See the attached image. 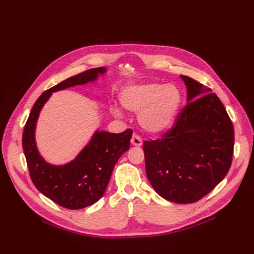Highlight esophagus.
<instances>
[{
    "instance_id": "esophagus-1",
    "label": "esophagus",
    "mask_w": 254,
    "mask_h": 254,
    "mask_svg": "<svg viewBox=\"0 0 254 254\" xmlns=\"http://www.w3.org/2000/svg\"><path fill=\"white\" fill-rule=\"evenodd\" d=\"M130 141H131V143L133 144V146H136V147H140L141 144H142L141 137H140L137 133H133V134H132Z\"/></svg>"
}]
</instances>
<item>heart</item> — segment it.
Here are the masks:
<instances>
[{"label":"heart","mask_w":254,"mask_h":254,"mask_svg":"<svg viewBox=\"0 0 254 254\" xmlns=\"http://www.w3.org/2000/svg\"><path fill=\"white\" fill-rule=\"evenodd\" d=\"M182 100L179 88L173 84L147 83L127 88L121 103L127 111L138 114L140 127L150 132L168 128L174 122ZM116 115H121L119 111Z\"/></svg>","instance_id":"obj_1"}]
</instances>
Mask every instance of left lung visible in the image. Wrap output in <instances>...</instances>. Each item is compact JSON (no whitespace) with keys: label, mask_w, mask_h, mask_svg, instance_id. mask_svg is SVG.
<instances>
[{"label":"left lung","mask_w":254,"mask_h":254,"mask_svg":"<svg viewBox=\"0 0 254 254\" xmlns=\"http://www.w3.org/2000/svg\"><path fill=\"white\" fill-rule=\"evenodd\" d=\"M187 104L158 139L144 140L148 179L171 202L194 203L227 175L233 157L234 128L219 97L197 80L181 75Z\"/></svg>","instance_id":"1"}]
</instances>
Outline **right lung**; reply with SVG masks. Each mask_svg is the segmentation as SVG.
Returning a JSON list of instances; mask_svg holds the SVG:
<instances>
[{
    "mask_svg": "<svg viewBox=\"0 0 254 254\" xmlns=\"http://www.w3.org/2000/svg\"><path fill=\"white\" fill-rule=\"evenodd\" d=\"M104 72L102 67L88 69L43 92L36 100L24 127L22 144L33 184L43 195L67 209L85 208L102 197L117 162L129 148L132 129L121 133L97 130L75 160L64 166H53L44 161L36 147V122L52 92L93 81Z\"/></svg>",
    "mask_w": 254,
    "mask_h": 254,
    "instance_id": "1",
    "label": "right lung"
}]
</instances>
